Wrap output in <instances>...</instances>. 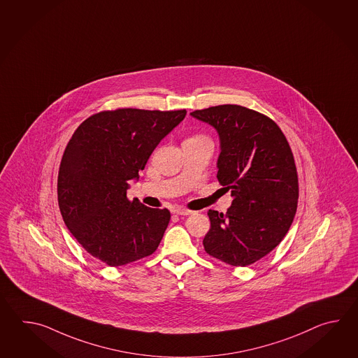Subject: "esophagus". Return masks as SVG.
<instances>
[{"label": "esophagus", "instance_id": "obj_1", "mask_svg": "<svg viewBox=\"0 0 358 358\" xmlns=\"http://www.w3.org/2000/svg\"><path fill=\"white\" fill-rule=\"evenodd\" d=\"M174 213L182 215V216H188V215H192L193 211H190V210L185 208V207H176V210H174Z\"/></svg>", "mask_w": 358, "mask_h": 358}]
</instances>
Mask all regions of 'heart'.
<instances>
[{
  "mask_svg": "<svg viewBox=\"0 0 358 358\" xmlns=\"http://www.w3.org/2000/svg\"><path fill=\"white\" fill-rule=\"evenodd\" d=\"M190 138H203V137H201V136H194V137H190Z\"/></svg>",
  "mask_w": 358,
  "mask_h": 358,
  "instance_id": "1",
  "label": "heart"
}]
</instances>
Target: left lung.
I'll return each mask as SVG.
<instances>
[{
	"label": "left lung",
	"instance_id": "left-lung-1",
	"mask_svg": "<svg viewBox=\"0 0 358 358\" xmlns=\"http://www.w3.org/2000/svg\"><path fill=\"white\" fill-rule=\"evenodd\" d=\"M190 115L219 133L217 180L233 197L227 213L208 210L205 251L231 266H248L282 242L297 211L289 143L274 120L247 107L220 105Z\"/></svg>",
	"mask_w": 358,
	"mask_h": 358
}]
</instances>
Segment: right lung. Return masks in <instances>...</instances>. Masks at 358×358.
<instances>
[{
    "instance_id": "obj_1",
    "label": "right lung",
    "mask_w": 358,
    "mask_h": 358,
    "mask_svg": "<svg viewBox=\"0 0 358 358\" xmlns=\"http://www.w3.org/2000/svg\"><path fill=\"white\" fill-rule=\"evenodd\" d=\"M185 110L117 108L84 120L61 159L57 199L65 225L85 251L108 266L157 250L170 221L168 208L129 201L153 150L185 117Z\"/></svg>"
}]
</instances>
